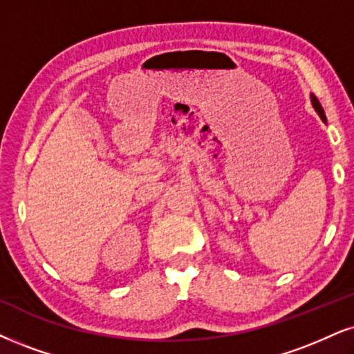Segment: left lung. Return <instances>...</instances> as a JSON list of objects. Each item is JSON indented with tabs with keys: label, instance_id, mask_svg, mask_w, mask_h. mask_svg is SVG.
<instances>
[{
	"label": "left lung",
	"instance_id": "1",
	"mask_svg": "<svg viewBox=\"0 0 354 354\" xmlns=\"http://www.w3.org/2000/svg\"><path fill=\"white\" fill-rule=\"evenodd\" d=\"M310 100H312V104H313V108H315V111L318 113V116H320L322 120H324V121H326V116H325V111H324V108H322V104H320V102H318V100H317L315 95H310Z\"/></svg>",
	"mask_w": 354,
	"mask_h": 354
}]
</instances>
